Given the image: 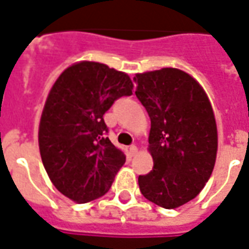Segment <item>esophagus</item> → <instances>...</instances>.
<instances>
[{
	"label": "esophagus",
	"instance_id": "34e87169",
	"mask_svg": "<svg viewBox=\"0 0 249 249\" xmlns=\"http://www.w3.org/2000/svg\"><path fill=\"white\" fill-rule=\"evenodd\" d=\"M129 153H130V155H132V157H134V155H136L138 153L137 146H136V145L130 146V147H129Z\"/></svg>",
	"mask_w": 249,
	"mask_h": 249
}]
</instances>
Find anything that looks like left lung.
Segmentation results:
<instances>
[{"label":"left lung","instance_id":"left-lung-1","mask_svg":"<svg viewBox=\"0 0 249 249\" xmlns=\"http://www.w3.org/2000/svg\"><path fill=\"white\" fill-rule=\"evenodd\" d=\"M136 95L149 113V153L154 167L138 178L145 198L164 209L193 200L213 172L217 123L205 90L176 68L137 73Z\"/></svg>","mask_w":249,"mask_h":249}]
</instances>
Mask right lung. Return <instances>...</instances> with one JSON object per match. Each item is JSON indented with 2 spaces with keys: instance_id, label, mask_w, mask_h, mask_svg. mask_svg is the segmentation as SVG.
Segmentation results:
<instances>
[{
  "instance_id": "obj_1",
  "label": "right lung",
  "mask_w": 249,
  "mask_h": 249,
  "mask_svg": "<svg viewBox=\"0 0 249 249\" xmlns=\"http://www.w3.org/2000/svg\"><path fill=\"white\" fill-rule=\"evenodd\" d=\"M124 71L95 61L66 68L49 91L39 124V149L57 191L78 204L108 192L125 163L124 151L104 137L103 115L132 95Z\"/></svg>"
}]
</instances>
